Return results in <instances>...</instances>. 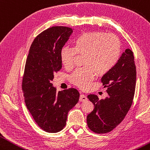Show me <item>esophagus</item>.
I'll return each instance as SVG.
<instances>
[{
  "label": "esophagus",
  "mask_w": 150,
  "mask_h": 150,
  "mask_svg": "<svg viewBox=\"0 0 150 150\" xmlns=\"http://www.w3.org/2000/svg\"><path fill=\"white\" fill-rule=\"evenodd\" d=\"M87 100V98L84 94H81L80 97H79V101H85Z\"/></svg>",
  "instance_id": "34e87169"
}]
</instances>
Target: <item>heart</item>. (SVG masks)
<instances>
[{
    "mask_svg": "<svg viewBox=\"0 0 150 150\" xmlns=\"http://www.w3.org/2000/svg\"><path fill=\"white\" fill-rule=\"evenodd\" d=\"M74 47L64 46L60 51V60L66 68L71 67L76 54L84 55L85 67L72 73L71 81L78 87L87 89L97 73L108 72L117 64L121 54V42L114 35L101 31L86 32L74 40Z\"/></svg>",
    "mask_w": 150,
    "mask_h": 150,
    "instance_id": "1",
    "label": "heart"
}]
</instances>
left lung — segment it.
Masks as SVG:
<instances>
[{"label": "left lung", "mask_w": 150, "mask_h": 150, "mask_svg": "<svg viewBox=\"0 0 150 150\" xmlns=\"http://www.w3.org/2000/svg\"><path fill=\"white\" fill-rule=\"evenodd\" d=\"M108 96L99 100L98 96L88 98L94 108L87 115L88 128L97 134L114 129L125 117L134 99L136 84V67L132 50L126 49L116 65L101 78Z\"/></svg>", "instance_id": "1"}]
</instances>
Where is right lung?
<instances>
[{
	"label": "right lung",
	"instance_id": "1",
	"mask_svg": "<svg viewBox=\"0 0 150 150\" xmlns=\"http://www.w3.org/2000/svg\"><path fill=\"white\" fill-rule=\"evenodd\" d=\"M72 32L64 26L45 30L33 42L26 59L22 81L25 105L37 125L49 133L65 127L69 112L79 101L76 89L57 92L51 83L62 69L60 51Z\"/></svg>",
	"mask_w": 150,
	"mask_h": 150
}]
</instances>
